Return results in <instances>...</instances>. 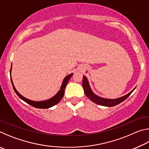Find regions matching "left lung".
I'll return each instance as SVG.
<instances>
[{"label":"left lung","instance_id":"left-lung-1","mask_svg":"<svg viewBox=\"0 0 149 149\" xmlns=\"http://www.w3.org/2000/svg\"><path fill=\"white\" fill-rule=\"evenodd\" d=\"M82 85H83V88H84V89L85 95H86L87 97L89 98L91 100V101L96 103V104H97L104 106V107H114V106L120 104V103L123 102V100H125L131 94H132V93L135 89V87L132 91L130 92L128 94L123 96L122 97L117 98V99H106V98L100 97L99 96L95 95V93L93 92L92 89H91V87L89 85V81H88L87 78L86 77V76H85V75H84V77H83Z\"/></svg>","mask_w":149,"mask_h":149}]
</instances>
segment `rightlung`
Segmentation results:
<instances>
[{
    "label": "right lung",
    "instance_id": "obj_1",
    "mask_svg": "<svg viewBox=\"0 0 149 149\" xmlns=\"http://www.w3.org/2000/svg\"><path fill=\"white\" fill-rule=\"evenodd\" d=\"M12 67V64L11 65V68H10V79H11V82L12 84V87H13V89L14 90L15 93H16V95L18 96L20 99H21L22 100H23L24 101L27 103V104L33 106V107L35 108H42V109H44V108H49L53 107V106L56 105L60 101V100H61V99L63 97V96H64V95L65 88V87H66L68 82L69 79L71 78V77L73 75V74H70L69 75H68L67 76L64 78V80H63V81H62L61 87H60V89L58 91V92L54 96V97H52V98H50V99H48V100H42V101H34V100H29V99H26V98L23 97V96H22L18 91H17L16 88H15L14 84H13V81H12V77H11Z\"/></svg>",
    "mask_w": 149,
    "mask_h": 149
}]
</instances>
